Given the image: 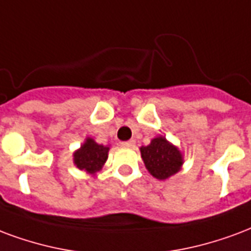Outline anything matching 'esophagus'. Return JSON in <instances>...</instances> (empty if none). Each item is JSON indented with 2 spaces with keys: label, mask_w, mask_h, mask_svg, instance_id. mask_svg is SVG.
<instances>
[{
  "label": "esophagus",
  "mask_w": 251,
  "mask_h": 251,
  "mask_svg": "<svg viewBox=\"0 0 251 251\" xmlns=\"http://www.w3.org/2000/svg\"><path fill=\"white\" fill-rule=\"evenodd\" d=\"M121 146H122V148H126V149H131V148H134L135 146V142L133 140L125 141V142H121Z\"/></svg>",
  "instance_id": "1"
}]
</instances>
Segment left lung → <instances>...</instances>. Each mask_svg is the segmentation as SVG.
<instances>
[{"label": "left lung", "mask_w": 251, "mask_h": 251, "mask_svg": "<svg viewBox=\"0 0 251 251\" xmlns=\"http://www.w3.org/2000/svg\"><path fill=\"white\" fill-rule=\"evenodd\" d=\"M140 150L148 172L157 179H166L181 170L182 153L165 137L153 138L148 146H141Z\"/></svg>", "instance_id": "8db88e82"}]
</instances>
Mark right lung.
Here are the masks:
<instances>
[{
  "instance_id": "right-lung-1",
  "label": "right lung",
  "mask_w": 251,
  "mask_h": 251,
  "mask_svg": "<svg viewBox=\"0 0 251 251\" xmlns=\"http://www.w3.org/2000/svg\"><path fill=\"white\" fill-rule=\"evenodd\" d=\"M109 149H110L109 146L97 144L93 138H86L82 146L74 151V165L79 170H83L94 176L96 173L101 170L103 163L106 162Z\"/></svg>"
}]
</instances>
